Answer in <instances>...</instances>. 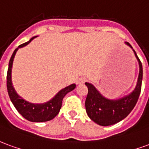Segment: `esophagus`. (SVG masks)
I'll list each match as a JSON object with an SVG mask.
<instances>
[{
  "instance_id": "34e87169",
  "label": "esophagus",
  "mask_w": 149,
  "mask_h": 149,
  "mask_svg": "<svg viewBox=\"0 0 149 149\" xmlns=\"http://www.w3.org/2000/svg\"><path fill=\"white\" fill-rule=\"evenodd\" d=\"M86 82V79L85 78H79V79H77V84H79V85H80V84H82V83H84V82Z\"/></svg>"
}]
</instances>
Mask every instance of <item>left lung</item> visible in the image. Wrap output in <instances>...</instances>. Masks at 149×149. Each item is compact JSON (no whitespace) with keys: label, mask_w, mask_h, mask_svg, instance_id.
<instances>
[{"label":"left lung","mask_w":149,"mask_h":149,"mask_svg":"<svg viewBox=\"0 0 149 149\" xmlns=\"http://www.w3.org/2000/svg\"><path fill=\"white\" fill-rule=\"evenodd\" d=\"M125 44L132 49L139 63V74L134 90L125 96L118 99H109L104 97L93 84L86 82L88 94L85 106L86 113L91 120L102 126H109L118 123L130 114L136 106L141 91L143 68L141 62L136 52L128 42Z\"/></svg>","instance_id":"8db88e82"}]
</instances>
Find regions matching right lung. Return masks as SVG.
<instances>
[{"label":"right lung","mask_w":149,"mask_h":149,"mask_svg":"<svg viewBox=\"0 0 149 149\" xmlns=\"http://www.w3.org/2000/svg\"><path fill=\"white\" fill-rule=\"evenodd\" d=\"M36 37H37V36H34L30 39L29 41L18 46V47L15 49L13 55L11 56L7 72V90L11 102H13L17 111L19 112L24 118L29 121H32V122H43V121L52 120L56 115L58 114L59 113V110L61 109L62 102H63V97L67 93L73 91L75 88L76 85L74 83V84H71L67 87L62 89L61 91H58V93L48 102L40 103V104L29 102L17 94V91L13 86V82H12V68H13L14 57L19 48H21V47H24L26 45H28L31 40Z\"/></svg>","instance_id":"right-lung-1"}]
</instances>
